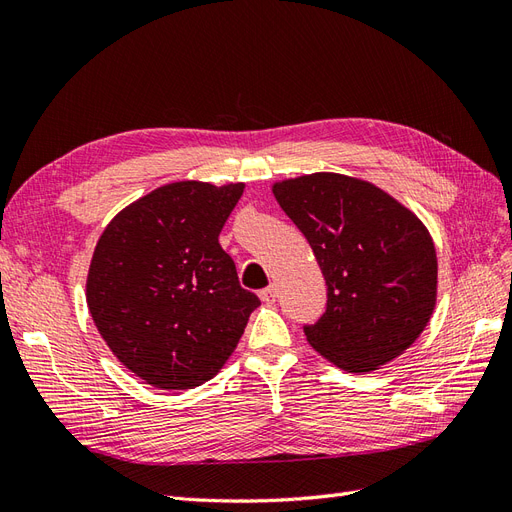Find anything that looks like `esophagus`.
<instances>
[{
    "label": "esophagus",
    "mask_w": 512,
    "mask_h": 512,
    "mask_svg": "<svg viewBox=\"0 0 512 512\" xmlns=\"http://www.w3.org/2000/svg\"><path fill=\"white\" fill-rule=\"evenodd\" d=\"M260 299H262V303L273 305V303H275V299H277V288H275V286H269V288H265V290L260 292Z\"/></svg>",
    "instance_id": "obj_1"
}]
</instances>
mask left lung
Returning <instances> with one entry per match:
<instances>
[{
    "label": "left lung",
    "instance_id": "8db88e82",
    "mask_svg": "<svg viewBox=\"0 0 512 512\" xmlns=\"http://www.w3.org/2000/svg\"><path fill=\"white\" fill-rule=\"evenodd\" d=\"M277 205L312 245L327 280V312L307 344L348 374L395 361L438 301V256L427 226L378 185L314 173L271 185Z\"/></svg>",
    "mask_w": 512,
    "mask_h": 512
}]
</instances>
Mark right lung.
<instances>
[{
	"instance_id": "1",
	"label": "right lung",
	"mask_w": 512,
	"mask_h": 512,
	"mask_svg": "<svg viewBox=\"0 0 512 512\" xmlns=\"http://www.w3.org/2000/svg\"><path fill=\"white\" fill-rule=\"evenodd\" d=\"M243 190L245 183H166L121 209L96 243L91 318L117 361L156 389L211 380L260 305L218 239Z\"/></svg>"
}]
</instances>
